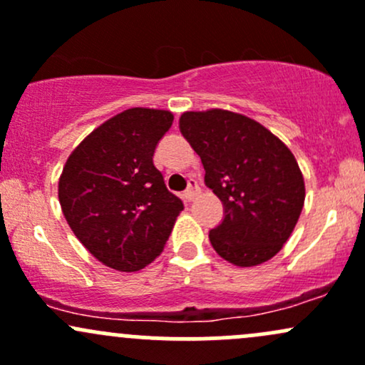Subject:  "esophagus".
I'll list each match as a JSON object with an SVG mask.
<instances>
[{
    "mask_svg": "<svg viewBox=\"0 0 365 365\" xmlns=\"http://www.w3.org/2000/svg\"><path fill=\"white\" fill-rule=\"evenodd\" d=\"M198 191H200L198 182H197V181H193V179H191V181L187 182V190L184 191V198H186L187 202H191V200H193L195 197H197Z\"/></svg>",
    "mask_w": 365,
    "mask_h": 365,
    "instance_id": "esophagus-1",
    "label": "esophagus"
}]
</instances>
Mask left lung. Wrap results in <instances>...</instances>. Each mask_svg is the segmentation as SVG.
Returning a JSON list of instances; mask_svg holds the SVG:
<instances>
[{
	"mask_svg": "<svg viewBox=\"0 0 365 365\" xmlns=\"http://www.w3.org/2000/svg\"><path fill=\"white\" fill-rule=\"evenodd\" d=\"M179 128L225 209L221 225L209 231L215 252L237 266L272 259L304 203L303 174L291 150L257 121L222 109L184 113Z\"/></svg>",
	"mask_w": 365,
	"mask_h": 365,
	"instance_id": "8db88e82",
	"label": "left lung"
}]
</instances>
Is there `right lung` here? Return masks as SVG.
Returning <instances> with one entry per match:
<instances>
[{
	"instance_id": "1",
	"label": "right lung",
	"mask_w": 365,
	"mask_h": 365,
	"mask_svg": "<svg viewBox=\"0 0 365 365\" xmlns=\"http://www.w3.org/2000/svg\"><path fill=\"white\" fill-rule=\"evenodd\" d=\"M172 121L163 109H127L85 137L66 162L62 212L85 249L109 268L137 272L155 261L184 209L153 163Z\"/></svg>"
}]
</instances>
